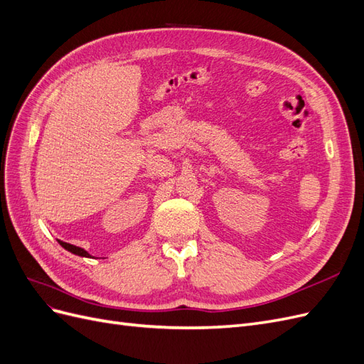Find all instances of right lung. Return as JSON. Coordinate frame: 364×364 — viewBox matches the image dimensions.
Instances as JSON below:
<instances>
[{
  "instance_id": "add662e5",
  "label": "right lung",
  "mask_w": 364,
  "mask_h": 364,
  "mask_svg": "<svg viewBox=\"0 0 364 364\" xmlns=\"http://www.w3.org/2000/svg\"><path fill=\"white\" fill-rule=\"evenodd\" d=\"M58 243H59L65 250H68V252L74 253V255H77V257L92 258V257H91V253H87L85 249H82V247H79V246H74V245H70V243H65V241H60V240H58Z\"/></svg>"
}]
</instances>
